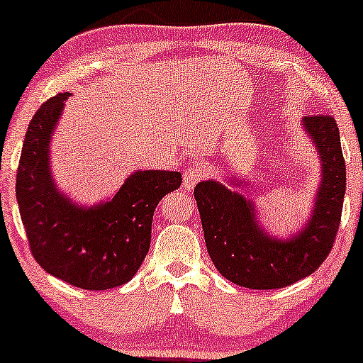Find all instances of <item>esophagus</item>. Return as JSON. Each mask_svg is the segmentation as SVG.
<instances>
[{"label": "esophagus", "mask_w": 363, "mask_h": 363, "mask_svg": "<svg viewBox=\"0 0 363 363\" xmlns=\"http://www.w3.org/2000/svg\"><path fill=\"white\" fill-rule=\"evenodd\" d=\"M206 175H208V170H206V167L203 165V163H200V162L191 163L188 169L184 170V181H182V188H184L186 191H191L194 186L198 184V182L201 181V179H205Z\"/></svg>", "instance_id": "34e87169"}]
</instances>
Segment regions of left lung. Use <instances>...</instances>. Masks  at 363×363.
<instances>
[{"label":"left lung","instance_id":"8db88e82","mask_svg":"<svg viewBox=\"0 0 363 363\" xmlns=\"http://www.w3.org/2000/svg\"><path fill=\"white\" fill-rule=\"evenodd\" d=\"M301 125L320 157L322 177L308 222L289 240L269 236L257 222L255 203L238 191L217 181L194 188L210 258L227 281L242 288L279 289L310 276L336 240L346 189L340 129L328 113L305 117Z\"/></svg>","mask_w":363,"mask_h":363}]
</instances>
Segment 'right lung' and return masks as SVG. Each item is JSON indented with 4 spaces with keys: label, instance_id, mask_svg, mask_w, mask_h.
I'll use <instances>...</instances> for the list:
<instances>
[{
    "label": "right lung",
    "instance_id": "right-lung-1",
    "mask_svg": "<svg viewBox=\"0 0 363 363\" xmlns=\"http://www.w3.org/2000/svg\"><path fill=\"white\" fill-rule=\"evenodd\" d=\"M70 93H60L34 113L20 155L17 201L35 262L81 289L103 291L136 276L151 241V222L181 172L138 170L110 201L75 205L60 193L50 170V143Z\"/></svg>",
    "mask_w": 363,
    "mask_h": 363
}]
</instances>
